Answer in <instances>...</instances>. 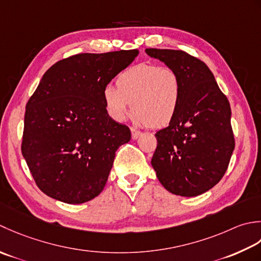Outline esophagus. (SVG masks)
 <instances>
[{
  "label": "esophagus",
  "mask_w": 261,
  "mask_h": 261,
  "mask_svg": "<svg viewBox=\"0 0 261 261\" xmlns=\"http://www.w3.org/2000/svg\"><path fill=\"white\" fill-rule=\"evenodd\" d=\"M141 134H142V133L138 129L132 128V138H133V140H137V138L141 136Z\"/></svg>",
  "instance_id": "34e87169"
}]
</instances>
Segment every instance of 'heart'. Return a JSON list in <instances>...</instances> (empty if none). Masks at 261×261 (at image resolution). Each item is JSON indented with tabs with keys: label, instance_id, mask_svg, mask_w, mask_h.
I'll use <instances>...</instances> for the list:
<instances>
[{
	"label": "heart",
	"instance_id": "obj_1",
	"mask_svg": "<svg viewBox=\"0 0 261 261\" xmlns=\"http://www.w3.org/2000/svg\"><path fill=\"white\" fill-rule=\"evenodd\" d=\"M116 86L103 90L106 109L116 121H123L132 106L137 123L151 128L168 126L178 113L182 84L171 67L137 64L119 74Z\"/></svg>",
	"mask_w": 261,
	"mask_h": 261
}]
</instances>
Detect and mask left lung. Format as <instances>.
Segmentation results:
<instances>
[{"instance_id":"left-lung-1","label":"left lung","mask_w":261,"mask_h":261,"mask_svg":"<svg viewBox=\"0 0 261 261\" xmlns=\"http://www.w3.org/2000/svg\"><path fill=\"white\" fill-rule=\"evenodd\" d=\"M179 74L182 84L178 113L156 132L152 167L170 193L194 197L224 175L234 150L231 107L204 62L182 50L146 48Z\"/></svg>"}]
</instances>
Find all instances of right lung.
Listing matches in <instances>:
<instances>
[{"mask_svg": "<svg viewBox=\"0 0 261 261\" xmlns=\"http://www.w3.org/2000/svg\"><path fill=\"white\" fill-rule=\"evenodd\" d=\"M137 49L73 55L42 75L25 106L21 151L38 188L67 204L103 190L116 151L130 130L108 115L103 90Z\"/></svg>", "mask_w": 261, "mask_h": 261, "instance_id": "obj_1", "label": "right lung"}]
</instances>
